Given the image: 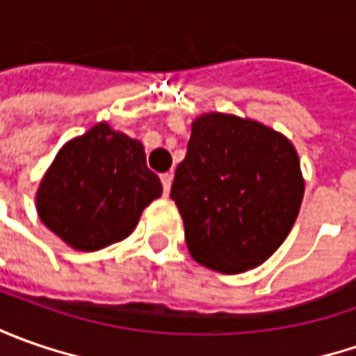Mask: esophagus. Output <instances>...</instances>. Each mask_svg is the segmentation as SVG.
<instances>
[{"mask_svg":"<svg viewBox=\"0 0 356 356\" xmlns=\"http://www.w3.org/2000/svg\"><path fill=\"white\" fill-rule=\"evenodd\" d=\"M160 180H162V186H164V194H168L172 186V172H164V174H160Z\"/></svg>","mask_w":356,"mask_h":356,"instance_id":"esophagus-1","label":"esophagus"}]
</instances>
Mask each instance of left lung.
Instances as JSON below:
<instances>
[{"instance_id": "8db88e82", "label": "left lung", "mask_w": 356, "mask_h": 356, "mask_svg": "<svg viewBox=\"0 0 356 356\" xmlns=\"http://www.w3.org/2000/svg\"><path fill=\"white\" fill-rule=\"evenodd\" d=\"M293 144L255 120L210 113L196 118L170 198L186 245L202 266L241 273L283 243L303 200Z\"/></svg>"}]
</instances>
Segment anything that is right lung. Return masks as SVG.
I'll return each instance as SVG.
<instances>
[{"label": "right lung", "instance_id": "obj_1", "mask_svg": "<svg viewBox=\"0 0 356 356\" xmlns=\"http://www.w3.org/2000/svg\"><path fill=\"white\" fill-rule=\"evenodd\" d=\"M160 194L143 144L103 122L57 152L37 190V212L71 248L97 252L127 238Z\"/></svg>", "mask_w": 356, "mask_h": 356}]
</instances>
